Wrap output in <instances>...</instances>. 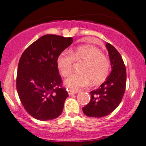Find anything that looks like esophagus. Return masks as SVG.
<instances>
[{
    "mask_svg": "<svg viewBox=\"0 0 146 146\" xmlns=\"http://www.w3.org/2000/svg\"><path fill=\"white\" fill-rule=\"evenodd\" d=\"M67 91H68V94L69 96H71V95H73V94H76V92H75L74 91L71 90V89H67Z\"/></svg>",
    "mask_w": 146,
    "mask_h": 146,
    "instance_id": "obj_1",
    "label": "esophagus"
}]
</instances>
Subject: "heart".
Here are the masks:
<instances>
[{
    "label": "heart",
    "mask_w": 146,
    "mask_h": 146,
    "mask_svg": "<svg viewBox=\"0 0 146 146\" xmlns=\"http://www.w3.org/2000/svg\"><path fill=\"white\" fill-rule=\"evenodd\" d=\"M74 62H82L80 73H74L64 82L65 85L72 90L78 91L91 84L105 80L110 70V61L102 51L92 46L77 48L71 52L63 50L57 56L56 64L63 77L71 73Z\"/></svg>",
    "instance_id": "obj_1"
}]
</instances>
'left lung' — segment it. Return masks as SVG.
<instances>
[{
  "label": "left lung",
  "instance_id": "obj_1",
  "mask_svg": "<svg viewBox=\"0 0 146 146\" xmlns=\"http://www.w3.org/2000/svg\"><path fill=\"white\" fill-rule=\"evenodd\" d=\"M111 66V72L98 89L91 91L90 102L82 108L86 116L100 118L114 111L122 101L126 86V68L118 51L106 44Z\"/></svg>",
  "mask_w": 146,
  "mask_h": 146
}]
</instances>
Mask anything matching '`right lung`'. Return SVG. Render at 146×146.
<instances>
[{
  "label": "right lung",
  "instance_id": "1",
  "mask_svg": "<svg viewBox=\"0 0 146 146\" xmlns=\"http://www.w3.org/2000/svg\"><path fill=\"white\" fill-rule=\"evenodd\" d=\"M72 37L46 35L25 49L19 62L17 90L30 116L40 121L58 117L68 96L56 64L57 56L73 43Z\"/></svg>",
  "mask_w": 146,
  "mask_h": 146
}]
</instances>
